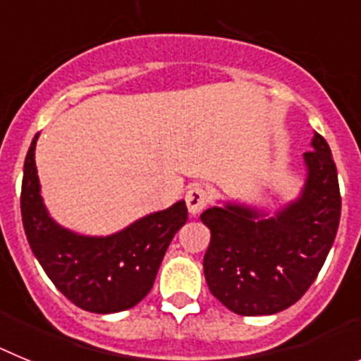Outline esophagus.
<instances>
[{
	"label": "esophagus",
	"instance_id": "34e87169",
	"mask_svg": "<svg viewBox=\"0 0 361 361\" xmlns=\"http://www.w3.org/2000/svg\"><path fill=\"white\" fill-rule=\"evenodd\" d=\"M209 195L208 190L200 184H195V186H191L190 190L186 191V204H188V212L191 215H197V213L202 212L206 208V204H208Z\"/></svg>",
	"mask_w": 361,
	"mask_h": 361
}]
</instances>
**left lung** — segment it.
I'll list each match as a JSON object with an SVG mask.
<instances>
[{
    "label": "left lung",
    "instance_id": "8db88e82",
    "mask_svg": "<svg viewBox=\"0 0 361 361\" xmlns=\"http://www.w3.org/2000/svg\"><path fill=\"white\" fill-rule=\"evenodd\" d=\"M304 153L302 197L276 216L253 209L209 208L200 220L212 231L204 255L206 282L219 302L242 317L291 307L317 280L336 237L342 197L329 145L314 132Z\"/></svg>",
    "mask_w": 361,
    "mask_h": 361
}]
</instances>
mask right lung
Segmentation results:
<instances>
[{"instance_id": "right-lung-1", "label": "right lung", "mask_w": 361, "mask_h": 361, "mask_svg": "<svg viewBox=\"0 0 361 361\" xmlns=\"http://www.w3.org/2000/svg\"><path fill=\"white\" fill-rule=\"evenodd\" d=\"M37 135L23 168L21 219L32 253L66 298L85 311L108 314L133 307L153 288L175 233L186 224V202L152 213L111 237H81L57 226L39 195Z\"/></svg>"}]
</instances>
